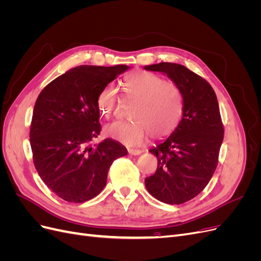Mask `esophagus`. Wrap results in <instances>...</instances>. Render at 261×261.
<instances>
[{"instance_id":"obj_1","label":"esophagus","mask_w":261,"mask_h":261,"mask_svg":"<svg viewBox=\"0 0 261 261\" xmlns=\"http://www.w3.org/2000/svg\"><path fill=\"white\" fill-rule=\"evenodd\" d=\"M141 152H143V151H141L140 149H132V148L128 149V153L132 154V155H138V154H140Z\"/></svg>"}]
</instances>
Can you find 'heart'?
<instances>
[{"mask_svg":"<svg viewBox=\"0 0 261 261\" xmlns=\"http://www.w3.org/2000/svg\"><path fill=\"white\" fill-rule=\"evenodd\" d=\"M122 88L125 98L135 101L130 122L106 125L105 134L128 147L140 146L152 135L165 137L178 126L184 113V97L179 87L146 70H137L124 77ZM120 102L113 84L105 85L97 96L99 113L110 118Z\"/></svg>","mask_w":261,"mask_h":261,"instance_id":"b5f03b06","label":"heart"}]
</instances>
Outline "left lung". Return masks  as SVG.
I'll use <instances>...</instances> for the list:
<instances>
[{"label": "left lung", "instance_id": "obj_1", "mask_svg": "<svg viewBox=\"0 0 261 261\" xmlns=\"http://www.w3.org/2000/svg\"><path fill=\"white\" fill-rule=\"evenodd\" d=\"M145 69L167 75L184 97L178 126L163 143L149 150L156 156L158 168L145 179L147 191L154 198L180 204L208 185L218 165L224 134L218 99L206 80L183 65L163 62Z\"/></svg>", "mask_w": 261, "mask_h": 261}]
</instances>
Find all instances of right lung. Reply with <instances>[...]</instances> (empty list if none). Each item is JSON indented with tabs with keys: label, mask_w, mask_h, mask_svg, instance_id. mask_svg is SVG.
<instances>
[{
	"label": "right lung",
	"mask_w": 261,
	"mask_h": 261,
	"mask_svg": "<svg viewBox=\"0 0 261 261\" xmlns=\"http://www.w3.org/2000/svg\"><path fill=\"white\" fill-rule=\"evenodd\" d=\"M127 65H82L67 70L39 94L30 126V146L38 174L60 198L84 202L99 195L108 172L127 149L111 138L91 141L101 130L97 96L126 72Z\"/></svg>",
	"instance_id": "add662e5"
}]
</instances>
